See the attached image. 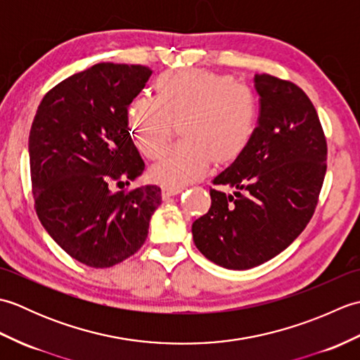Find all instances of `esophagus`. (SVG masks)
Returning <instances> with one entry per match:
<instances>
[{
	"instance_id": "34e87169",
	"label": "esophagus",
	"mask_w": 360,
	"mask_h": 360,
	"mask_svg": "<svg viewBox=\"0 0 360 360\" xmlns=\"http://www.w3.org/2000/svg\"><path fill=\"white\" fill-rule=\"evenodd\" d=\"M182 190H184V188H181V187H172V186H164V187H162V198H164V200H168V198L179 195V193L182 192Z\"/></svg>"
}]
</instances>
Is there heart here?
I'll use <instances>...</instances> for the list:
<instances>
[{
  "label": "heart",
  "mask_w": 360,
  "mask_h": 360,
  "mask_svg": "<svg viewBox=\"0 0 360 360\" xmlns=\"http://www.w3.org/2000/svg\"><path fill=\"white\" fill-rule=\"evenodd\" d=\"M156 101L136 97L128 106V127L148 159L167 150L173 127L184 142L153 165L159 184L182 187L201 179L212 162L227 165L246 147L257 124L250 88L223 74L192 70L162 74L155 83Z\"/></svg>",
  "instance_id": "b5f03b06"
}]
</instances>
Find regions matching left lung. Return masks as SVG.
<instances>
[{
	"label": "left lung",
	"instance_id": "1",
	"mask_svg": "<svg viewBox=\"0 0 360 360\" xmlns=\"http://www.w3.org/2000/svg\"><path fill=\"white\" fill-rule=\"evenodd\" d=\"M258 125L231 167L213 178L209 212L192 226L201 254L244 271L278 255L314 215L326 173V139L314 105L297 85L255 74Z\"/></svg>",
	"mask_w": 360,
	"mask_h": 360
}]
</instances>
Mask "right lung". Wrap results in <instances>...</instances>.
Wrapping results in <instances>:
<instances>
[{"label": "right lung", "mask_w": 360, "mask_h": 360, "mask_svg": "<svg viewBox=\"0 0 360 360\" xmlns=\"http://www.w3.org/2000/svg\"><path fill=\"white\" fill-rule=\"evenodd\" d=\"M141 65L97 63L53 86L38 106L29 134L37 215L68 255L111 267L147 240L160 204L158 186L112 192L145 164L129 136L128 106L150 79Z\"/></svg>", "instance_id": "1"}]
</instances>
